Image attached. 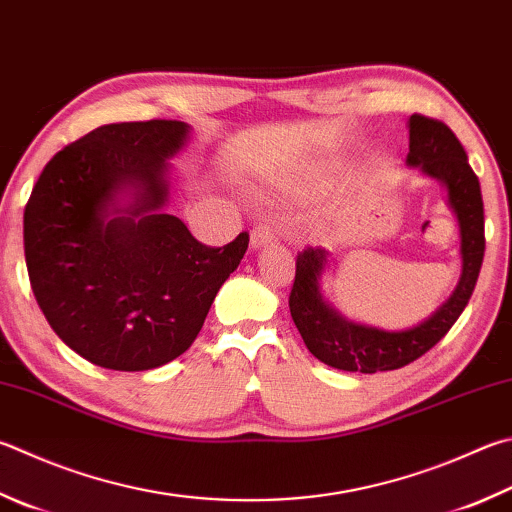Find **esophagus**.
<instances>
[{
	"label": "esophagus",
	"mask_w": 512,
	"mask_h": 512,
	"mask_svg": "<svg viewBox=\"0 0 512 512\" xmlns=\"http://www.w3.org/2000/svg\"><path fill=\"white\" fill-rule=\"evenodd\" d=\"M277 237V230L271 224H257L250 232V246L253 248H262L266 244H271V241Z\"/></svg>",
	"instance_id": "esophagus-1"
}]
</instances>
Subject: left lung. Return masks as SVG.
Returning a JSON list of instances; mask_svg holds the SVG:
<instances>
[{"label":"left lung","mask_w":512,"mask_h":512,"mask_svg":"<svg viewBox=\"0 0 512 512\" xmlns=\"http://www.w3.org/2000/svg\"><path fill=\"white\" fill-rule=\"evenodd\" d=\"M407 163L418 165L427 176L441 181L448 190V203L459 219L461 230V280L450 300L430 320L414 329L389 333L347 322L324 302L320 293V275L327 264V250L306 246L302 253H297L288 309H291V318L306 349L329 367L376 374V371L410 365L452 329L475 291L483 264V250H486V235H483L479 179L472 172L466 150L452 129L441 120L412 114Z\"/></svg>","instance_id":"obj_1"}]
</instances>
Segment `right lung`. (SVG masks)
Wrapping results in <instances>:
<instances>
[{"mask_svg": "<svg viewBox=\"0 0 512 512\" xmlns=\"http://www.w3.org/2000/svg\"><path fill=\"white\" fill-rule=\"evenodd\" d=\"M185 138L181 120L102 125L46 163L26 203L35 300L64 345L98 367L145 371L188 351L248 248V232L212 248L161 212L165 161ZM127 189L135 201L120 209Z\"/></svg>", "mask_w": 512, "mask_h": 512, "instance_id": "1", "label": "right lung"}]
</instances>
